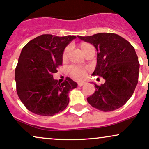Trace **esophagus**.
I'll use <instances>...</instances> for the list:
<instances>
[{"instance_id": "34e87169", "label": "esophagus", "mask_w": 149, "mask_h": 149, "mask_svg": "<svg viewBox=\"0 0 149 149\" xmlns=\"http://www.w3.org/2000/svg\"><path fill=\"white\" fill-rule=\"evenodd\" d=\"M85 84H86V82H84V81H81V82H78V86H82L83 85H84Z\"/></svg>"}]
</instances>
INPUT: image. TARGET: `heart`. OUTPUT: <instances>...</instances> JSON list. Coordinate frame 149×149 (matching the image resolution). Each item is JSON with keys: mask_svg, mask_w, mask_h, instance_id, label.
I'll use <instances>...</instances> for the list:
<instances>
[{"mask_svg": "<svg viewBox=\"0 0 149 149\" xmlns=\"http://www.w3.org/2000/svg\"><path fill=\"white\" fill-rule=\"evenodd\" d=\"M79 47L81 48V51H82L84 54H86V53L89 51L90 49L93 48V47L92 45H91L90 43H86V42H81L79 43ZM70 46H67V47L65 48V50L63 51V56H62V58H63V60H66L67 58H68V53H69L70 51ZM88 68H81V67L76 66V65H71L68 68V72L72 76V77L74 78V79L76 80H82L86 77V74H87Z\"/></svg>", "mask_w": 149, "mask_h": 149, "instance_id": "heart-1", "label": "heart"}]
</instances>
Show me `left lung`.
<instances>
[{"label":"left lung","mask_w":149,"mask_h":149,"mask_svg":"<svg viewBox=\"0 0 149 149\" xmlns=\"http://www.w3.org/2000/svg\"><path fill=\"white\" fill-rule=\"evenodd\" d=\"M93 44L97 51V65L92 75L103 77L106 82L98 86L87 98L88 103L99 111L118 109L132 96L138 83L139 63L134 48L114 33L78 36Z\"/></svg>","instance_id":"obj_1"}]
</instances>
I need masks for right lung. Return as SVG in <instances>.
<instances>
[{
	"label": "right lung",
	"mask_w": 149,
	"mask_h": 149,
	"mask_svg": "<svg viewBox=\"0 0 149 149\" xmlns=\"http://www.w3.org/2000/svg\"><path fill=\"white\" fill-rule=\"evenodd\" d=\"M75 36L43 34L22 50L15 68L16 89L24 106L33 113L53 116L69 103L68 93L77 84L70 77L60 84L53 73L63 63V51Z\"/></svg>",
	"instance_id": "1"
}]
</instances>
